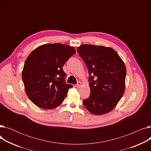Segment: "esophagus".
<instances>
[{
    "mask_svg": "<svg viewBox=\"0 0 151 151\" xmlns=\"http://www.w3.org/2000/svg\"><path fill=\"white\" fill-rule=\"evenodd\" d=\"M82 85H83V84H82V83L81 82H78V83H77V84H76V87L78 88H80L82 86Z\"/></svg>",
    "mask_w": 151,
    "mask_h": 151,
    "instance_id": "obj_1",
    "label": "esophagus"
}]
</instances>
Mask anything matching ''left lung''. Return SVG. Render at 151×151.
Instances as JSON below:
<instances>
[{
  "label": "left lung",
  "mask_w": 151,
  "mask_h": 151,
  "mask_svg": "<svg viewBox=\"0 0 151 151\" xmlns=\"http://www.w3.org/2000/svg\"><path fill=\"white\" fill-rule=\"evenodd\" d=\"M78 52L88 67L91 93L83 100L89 111L96 115L112 111L125 91L126 67L117 52L110 47L82 45Z\"/></svg>",
  "instance_id": "1"
}]
</instances>
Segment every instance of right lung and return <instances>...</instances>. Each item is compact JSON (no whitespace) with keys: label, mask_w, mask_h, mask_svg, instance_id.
Returning a JSON list of instances; mask_svg holds the SVG:
<instances>
[{"label":"right lung","mask_w":151,"mask_h":151,"mask_svg":"<svg viewBox=\"0 0 151 151\" xmlns=\"http://www.w3.org/2000/svg\"><path fill=\"white\" fill-rule=\"evenodd\" d=\"M75 53V47L70 45L47 43L29 55L22 78L27 97L36 106L51 109L63 102L72 86L64 83L66 75L62 67Z\"/></svg>","instance_id":"1"}]
</instances>
